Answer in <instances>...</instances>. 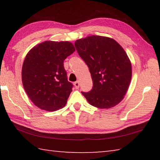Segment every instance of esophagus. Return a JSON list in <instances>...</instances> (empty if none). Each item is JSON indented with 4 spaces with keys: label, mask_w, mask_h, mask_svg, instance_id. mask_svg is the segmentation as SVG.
<instances>
[{
    "label": "esophagus",
    "mask_w": 160,
    "mask_h": 160,
    "mask_svg": "<svg viewBox=\"0 0 160 160\" xmlns=\"http://www.w3.org/2000/svg\"><path fill=\"white\" fill-rule=\"evenodd\" d=\"M74 86H75V88H76V89L79 88H80V82H79V81H77V82H75L74 83Z\"/></svg>",
    "instance_id": "34e87169"
}]
</instances>
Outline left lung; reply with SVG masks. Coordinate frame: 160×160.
Here are the masks:
<instances>
[{"instance_id":"left-lung-1","label":"left lung","mask_w":160,"mask_h":160,"mask_svg":"<svg viewBox=\"0 0 160 160\" xmlns=\"http://www.w3.org/2000/svg\"><path fill=\"white\" fill-rule=\"evenodd\" d=\"M75 47L90 69L92 89L82 92L89 104L110 109L119 104L128 90L132 66L123 48L112 38L92 35L78 39Z\"/></svg>"}]
</instances>
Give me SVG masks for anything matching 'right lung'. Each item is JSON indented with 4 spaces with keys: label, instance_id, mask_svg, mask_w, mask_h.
Returning <instances> with one entry per match:
<instances>
[{
    "label": "right lung",
    "instance_id": "obj_1",
    "mask_svg": "<svg viewBox=\"0 0 160 160\" xmlns=\"http://www.w3.org/2000/svg\"><path fill=\"white\" fill-rule=\"evenodd\" d=\"M75 51L68 41H45L29 50L23 62L22 81L35 106L53 112L66 104L72 85L68 81L63 61Z\"/></svg>",
    "mask_w": 160,
    "mask_h": 160
}]
</instances>
